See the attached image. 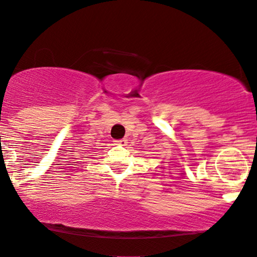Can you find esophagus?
<instances>
[{
    "mask_svg": "<svg viewBox=\"0 0 257 257\" xmlns=\"http://www.w3.org/2000/svg\"><path fill=\"white\" fill-rule=\"evenodd\" d=\"M114 143L117 144V145H126L127 140H126L125 138L124 139H118V140H114Z\"/></svg>",
    "mask_w": 257,
    "mask_h": 257,
    "instance_id": "1",
    "label": "esophagus"
}]
</instances>
